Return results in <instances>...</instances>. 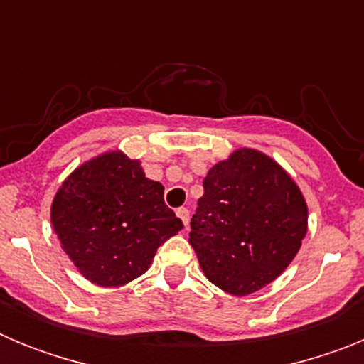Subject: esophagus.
I'll use <instances>...</instances> for the list:
<instances>
[{
	"instance_id": "1",
	"label": "esophagus",
	"mask_w": 364,
	"mask_h": 364,
	"mask_svg": "<svg viewBox=\"0 0 364 364\" xmlns=\"http://www.w3.org/2000/svg\"><path fill=\"white\" fill-rule=\"evenodd\" d=\"M176 217L184 222V226L188 228V224H189V210H188V208H178V210H176Z\"/></svg>"
}]
</instances>
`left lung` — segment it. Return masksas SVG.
Returning a JSON list of instances; mask_svg holds the SVG:
<instances>
[{
	"label": "left lung",
	"mask_w": 364,
	"mask_h": 364,
	"mask_svg": "<svg viewBox=\"0 0 364 364\" xmlns=\"http://www.w3.org/2000/svg\"><path fill=\"white\" fill-rule=\"evenodd\" d=\"M306 224V202L284 169L259 151L240 149L204 178L189 244L215 286L250 295L288 268Z\"/></svg>",
	"instance_id": "8db88e82"
}]
</instances>
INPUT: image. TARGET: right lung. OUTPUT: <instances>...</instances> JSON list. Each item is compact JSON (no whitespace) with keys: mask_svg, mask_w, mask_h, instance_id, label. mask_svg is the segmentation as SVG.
<instances>
[{"mask_svg":"<svg viewBox=\"0 0 364 364\" xmlns=\"http://www.w3.org/2000/svg\"><path fill=\"white\" fill-rule=\"evenodd\" d=\"M50 220L63 252L98 286L140 277L156 250L184 228L164 202V186L122 153L78 167L56 193Z\"/></svg>","mask_w":364,"mask_h":364,"instance_id":"right-lung-1","label":"right lung"}]
</instances>
